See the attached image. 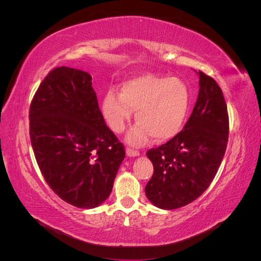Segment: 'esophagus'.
<instances>
[{
  "mask_svg": "<svg viewBox=\"0 0 261 261\" xmlns=\"http://www.w3.org/2000/svg\"><path fill=\"white\" fill-rule=\"evenodd\" d=\"M126 154H127V156H138L139 152L137 151V150H133V149L127 148L126 149Z\"/></svg>",
  "mask_w": 261,
  "mask_h": 261,
  "instance_id": "1",
  "label": "esophagus"
}]
</instances>
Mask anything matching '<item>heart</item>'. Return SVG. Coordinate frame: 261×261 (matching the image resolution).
Instances as JSON below:
<instances>
[{"instance_id": "b5f03b06", "label": "heart", "mask_w": 261, "mask_h": 261, "mask_svg": "<svg viewBox=\"0 0 261 261\" xmlns=\"http://www.w3.org/2000/svg\"><path fill=\"white\" fill-rule=\"evenodd\" d=\"M189 108L186 85L176 77L144 73L124 82L120 93L109 90L102 101V114L109 127L122 133L135 111L137 123L125 139L129 145L143 146L149 137L165 141L183 127Z\"/></svg>"}]
</instances>
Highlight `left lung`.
Listing matches in <instances>:
<instances>
[{"label":"left lung","mask_w":261,"mask_h":261,"mask_svg":"<svg viewBox=\"0 0 261 261\" xmlns=\"http://www.w3.org/2000/svg\"><path fill=\"white\" fill-rule=\"evenodd\" d=\"M199 91L183 130L158 148L148 150L153 175L146 185L153 206L173 210L193 202L215 178L226 150L227 108L213 78L196 72Z\"/></svg>","instance_id":"left-lung-1"}]
</instances>
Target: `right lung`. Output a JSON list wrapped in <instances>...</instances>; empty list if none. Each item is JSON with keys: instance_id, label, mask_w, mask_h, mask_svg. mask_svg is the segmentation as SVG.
<instances>
[{"instance_id": "1", "label": "right lung", "mask_w": 261, "mask_h": 261, "mask_svg": "<svg viewBox=\"0 0 261 261\" xmlns=\"http://www.w3.org/2000/svg\"><path fill=\"white\" fill-rule=\"evenodd\" d=\"M29 121L36 160L52 191L77 208L105 202L125 150L105 122L90 74L51 70L31 102Z\"/></svg>"}]
</instances>
